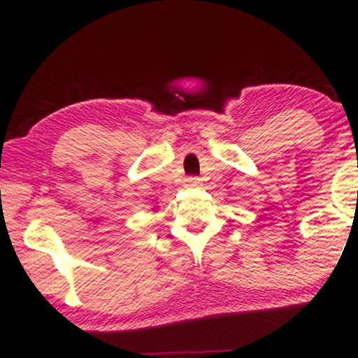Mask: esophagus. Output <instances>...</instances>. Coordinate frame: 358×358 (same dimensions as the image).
Returning a JSON list of instances; mask_svg holds the SVG:
<instances>
[{"instance_id": "obj_1", "label": "esophagus", "mask_w": 358, "mask_h": 358, "mask_svg": "<svg viewBox=\"0 0 358 358\" xmlns=\"http://www.w3.org/2000/svg\"><path fill=\"white\" fill-rule=\"evenodd\" d=\"M201 184H202L201 178H192V176H191V178L186 179V186L187 187H199Z\"/></svg>"}]
</instances>
